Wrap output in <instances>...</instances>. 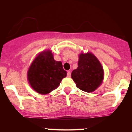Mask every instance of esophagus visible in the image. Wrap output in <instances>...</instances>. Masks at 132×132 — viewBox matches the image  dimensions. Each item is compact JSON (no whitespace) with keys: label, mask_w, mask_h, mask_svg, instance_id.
Returning <instances> with one entry per match:
<instances>
[{"label":"esophagus","mask_w":132,"mask_h":132,"mask_svg":"<svg viewBox=\"0 0 132 132\" xmlns=\"http://www.w3.org/2000/svg\"><path fill=\"white\" fill-rule=\"evenodd\" d=\"M67 77H68V78H70V77H71V72H70V71H68V72H67Z\"/></svg>","instance_id":"esophagus-1"}]
</instances>
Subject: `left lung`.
Listing matches in <instances>:
<instances>
[{"mask_svg":"<svg viewBox=\"0 0 132 132\" xmlns=\"http://www.w3.org/2000/svg\"><path fill=\"white\" fill-rule=\"evenodd\" d=\"M71 78L81 90L91 92L97 88L104 78V70L99 60L90 53L81 54L78 68L72 71Z\"/></svg>","mask_w":132,"mask_h":132,"instance_id":"1","label":"left lung"}]
</instances>
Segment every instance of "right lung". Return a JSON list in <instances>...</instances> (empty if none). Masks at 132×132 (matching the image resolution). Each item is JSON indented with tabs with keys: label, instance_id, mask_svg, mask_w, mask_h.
Returning a JSON list of instances; mask_svg holds the SVG:
<instances>
[{
	"label": "right lung",
	"instance_id": "right-lung-1",
	"mask_svg": "<svg viewBox=\"0 0 132 132\" xmlns=\"http://www.w3.org/2000/svg\"><path fill=\"white\" fill-rule=\"evenodd\" d=\"M67 75L61 61L54 60L50 51H45L36 57L27 73L30 86L41 94H46L60 86Z\"/></svg>",
	"mask_w": 132,
	"mask_h": 132
}]
</instances>
